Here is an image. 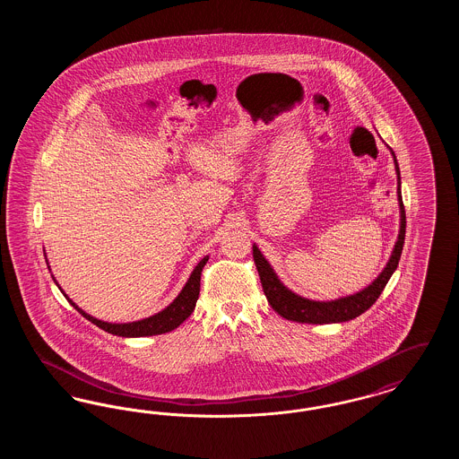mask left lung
Returning a JSON list of instances; mask_svg holds the SVG:
<instances>
[{"mask_svg":"<svg viewBox=\"0 0 459 459\" xmlns=\"http://www.w3.org/2000/svg\"><path fill=\"white\" fill-rule=\"evenodd\" d=\"M393 156L394 163H395V174H397V201H399V213H401L399 236L394 244L393 255L385 264V268L363 290L351 294V296L339 298V299H332V301H315V299L303 298V296L292 292L290 289H287L281 282V279L273 272L272 264L264 260V256H263L262 251L256 247V244H253V258H255L258 273H260L263 292H264L270 306L281 316H284L285 320L298 322V324H313V325L350 322L352 318L359 316L361 313H365L382 294L384 287L387 285L399 264L403 244H404V234H406V213H404V204H403V196H401V174H399V165H397L394 152Z\"/></svg>","mask_w":459,"mask_h":459,"instance_id":"8db88e82","label":"left lung"}]
</instances>
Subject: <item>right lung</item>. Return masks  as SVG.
<instances>
[{"instance_id": "right-lung-1", "label": "right lung", "mask_w": 459, "mask_h": 459, "mask_svg": "<svg viewBox=\"0 0 459 459\" xmlns=\"http://www.w3.org/2000/svg\"><path fill=\"white\" fill-rule=\"evenodd\" d=\"M208 262V256H204L201 262L197 263L189 277V281L184 285V289L180 290V294L175 298L170 305L167 306L165 309H161L160 313H156L150 318H143L137 322H131V324H108L103 320H98L94 316L88 315L84 309H81L79 306L75 305L65 292L68 303L74 306L84 318H88L91 324H94L96 327L103 328L105 332L113 333V335H120V337H148V335H158V333H167L172 332L174 328L178 327L186 318H189V315L195 311L196 307L197 298H199V282H201V272L203 266ZM58 285V284H56ZM60 287V285H58Z\"/></svg>"}]
</instances>
